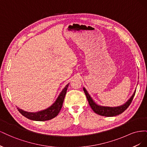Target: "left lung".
I'll list each match as a JSON object with an SVG mask.
<instances>
[{
  "label": "left lung",
  "mask_w": 147,
  "mask_h": 147,
  "mask_svg": "<svg viewBox=\"0 0 147 147\" xmlns=\"http://www.w3.org/2000/svg\"><path fill=\"white\" fill-rule=\"evenodd\" d=\"M83 91L84 92V94H85L86 96V98L88 100L89 104H90L92 110L94 111L96 113L101 115V116L109 117H115L119 114H121L124 110L127 109V108L131 104L133 98H134L135 93L136 91V89L134 90V92H133V94L131 96L130 98L125 103L118 107H108V106H102V105H98L96 103L94 100L92 99V98L91 97L90 94H89L87 90L84 87H83Z\"/></svg>",
  "instance_id": "1"
}]
</instances>
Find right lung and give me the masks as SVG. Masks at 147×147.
Returning a JSON list of instances; mask_svg holds the SVG:
<instances>
[{
  "mask_svg": "<svg viewBox=\"0 0 147 147\" xmlns=\"http://www.w3.org/2000/svg\"><path fill=\"white\" fill-rule=\"evenodd\" d=\"M69 84V83L67 84L63 90H62L54 103L45 110L38 111L37 112H29L22 110L19 107H17V109L24 117L29 119L33 120V121H44L54 118L58 115L62 108Z\"/></svg>",
  "mask_w": 147,
  "mask_h": 147,
  "instance_id": "add662e5",
  "label": "right lung"
}]
</instances>
